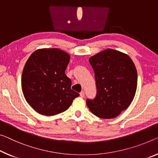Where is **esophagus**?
Wrapping results in <instances>:
<instances>
[{
  "instance_id": "obj_1",
  "label": "esophagus",
  "mask_w": 158,
  "mask_h": 158,
  "mask_svg": "<svg viewBox=\"0 0 158 158\" xmlns=\"http://www.w3.org/2000/svg\"><path fill=\"white\" fill-rule=\"evenodd\" d=\"M80 96L81 97V98H84L85 96V92L84 91H82L81 93H80Z\"/></svg>"
}]
</instances>
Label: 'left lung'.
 I'll return each instance as SVG.
<instances>
[{"instance_id": "1", "label": "left lung", "mask_w": 158, "mask_h": 158, "mask_svg": "<svg viewBox=\"0 0 158 158\" xmlns=\"http://www.w3.org/2000/svg\"><path fill=\"white\" fill-rule=\"evenodd\" d=\"M89 62L95 78L97 93L86 99L93 114L102 118H112L128 107L137 88V71L128 55L106 49L92 56Z\"/></svg>"}]
</instances>
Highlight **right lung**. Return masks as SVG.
<instances>
[{
	"label": "right lung",
	"instance_id": "1",
	"mask_svg": "<svg viewBox=\"0 0 158 158\" xmlns=\"http://www.w3.org/2000/svg\"><path fill=\"white\" fill-rule=\"evenodd\" d=\"M70 56L59 48L35 51L27 60L22 89L28 104L42 115L53 116L67 110L79 93L71 89L65 74Z\"/></svg>",
	"mask_w": 158,
	"mask_h": 158
}]
</instances>
